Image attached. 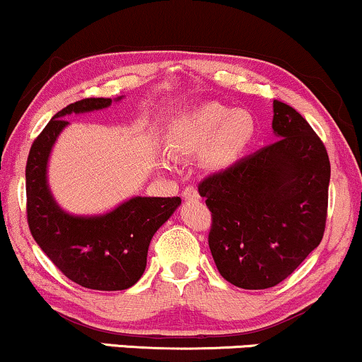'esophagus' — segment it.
<instances>
[{
    "label": "esophagus",
    "instance_id": "obj_1",
    "mask_svg": "<svg viewBox=\"0 0 362 362\" xmlns=\"http://www.w3.org/2000/svg\"><path fill=\"white\" fill-rule=\"evenodd\" d=\"M182 198H186V200H198V198H200V193H198V189L194 188V186H186V188L182 189Z\"/></svg>",
    "mask_w": 362,
    "mask_h": 362
}]
</instances>
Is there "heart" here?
<instances>
[{
	"label": "heart",
	"instance_id": "obj_1",
	"mask_svg": "<svg viewBox=\"0 0 362 362\" xmlns=\"http://www.w3.org/2000/svg\"><path fill=\"white\" fill-rule=\"evenodd\" d=\"M253 133L255 123L247 112L205 104L170 129L169 152L176 157L205 153L210 168L226 169L245 153Z\"/></svg>",
	"mask_w": 362,
	"mask_h": 362
}]
</instances>
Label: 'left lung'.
Wrapping results in <instances>:
<instances>
[{
	"mask_svg": "<svg viewBox=\"0 0 362 362\" xmlns=\"http://www.w3.org/2000/svg\"><path fill=\"white\" fill-rule=\"evenodd\" d=\"M275 144L198 185L212 212L209 246L218 272L241 289L286 280L322 243L330 160L296 109L274 100Z\"/></svg>",
	"mask_w": 362,
	"mask_h": 362,
	"instance_id": "1",
	"label": "left lung"
}]
</instances>
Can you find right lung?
Instances as JSON below:
<instances>
[{"label":"right lung","instance_id":"add662e5","mask_svg":"<svg viewBox=\"0 0 362 362\" xmlns=\"http://www.w3.org/2000/svg\"><path fill=\"white\" fill-rule=\"evenodd\" d=\"M111 103L88 97L56 112L32 144L25 168L32 238L61 274L93 291H123L136 284L147 267L150 239L181 203L180 197H135L99 217H73L56 205L46 169L52 145L68 124L63 116L97 111Z\"/></svg>","mask_w":362,"mask_h":362}]
</instances>
